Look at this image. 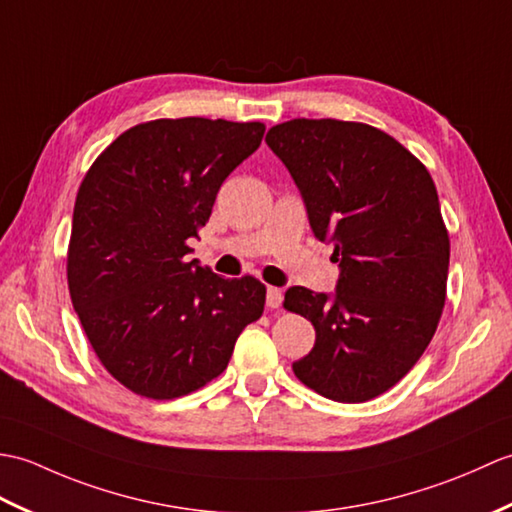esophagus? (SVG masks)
<instances>
[{
  "label": "esophagus",
  "mask_w": 512,
  "mask_h": 512,
  "mask_svg": "<svg viewBox=\"0 0 512 512\" xmlns=\"http://www.w3.org/2000/svg\"><path fill=\"white\" fill-rule=\"evenodd\" d=\"M280 304H282V289L267 287V306H269V309H278Z\"/></svg>",
  "instance_id": "esophagus-1"
}]
</instances>
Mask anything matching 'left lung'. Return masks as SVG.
<instances>
[{
	"label": "left lung",
	"mask_w": 512,
	"mask_h": 512,
	"mask_svg": "<svg viewBox=\"0 0 512 512\" xmlns=\"http://www.w3.org/2000/svg\"><path fill=\"white\" fill-rule=\"evenodd\" d=\"M265 142L339 263L333 295L285 293V309L315 326L295 377L331 401H370L414 368L445 306L449 234L434 179L403 144L363 122L298 118L271 127Z\"/></svg>",
	"instance_id": "obj_1"
}]
</instances>
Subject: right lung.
<instances>
[{
  "instance_id": "add662e5",
  "label": "right lung",
  "mask_w": 512,
  "mask_h": 512,
  "mask_svg": "<svg viewBox=\"0 0 512 512\" xmlns=\"http://www.w3.org/2000/svg\"><path fill=\"white\" fill-rule=\"evenodd\" d=\"M263 122L151 120L124 131L78 188L67 249L74 311L124 388L168 401L227 368L265 309V285L190 260L225 177L263 140Z\"/></svg>"
}]
</instances>
